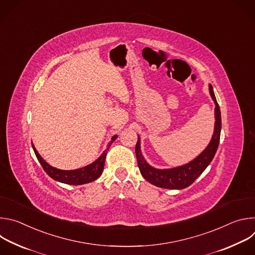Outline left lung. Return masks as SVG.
<instances>
[{
	"label": "left lung",
	"instance_id": "left-lung-1",
	"mask_svg": "<svg viewBox=\"0 0 255 255\" xmlns=\"http://www.w3.org/2000/svg\"><path fill=\"white\" fill-rule=\"evenodd\" d=\"M209 92L212 100L215 104V126L214 133L209 142L208 146L192 161L184 165L172 167V168H155L151 166L145 160L140 146V137L138 135V140L135 147L136 158L138 162V167L142 176L149 181L153 186L169 190H183L191 186L194 181L202 174V172L207 168L214 158L218 145L220 142L221 134V112L219 105L217 103L216 97L214 95L213 87L209 85Z\"/></svg>",
	"mask_w": 255,
	"mask_h": 255
}]
</instances>
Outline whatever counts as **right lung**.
Wrapping results in <instances>:
<instances>
[{
  "label": "right lung",
  "mask_w": 255,
  "mask_h": 255,
  "mask_svg": "<svg viewBox=\"0 0 255 255\" xmlns=\"http://www.w3.org/2000/svg\"><path fill=\"white\" fill-rule=\"evenodd\" d=\"M117 137H118V135H114L112 137L111 141L109 142L107 145V148L103 151V153L94 162H92L82 168H78V169H74V170H62V169H58L56 167L51 166L41 157V155L38 153V151L36 150L33 143H32V147H33L36 157H37V159L40 162V164L42 165L43 169L51 178H53L54 180L59 181V183H62V184L71 185V186H79V185H85V184L92 183V181L96 180L97 178H99L101 176L103 169H104L107 152H108L109 148H110L111 144L117 139Z\"/></svg>",
  "instance_id": "add662e5"
}]
</instances>
